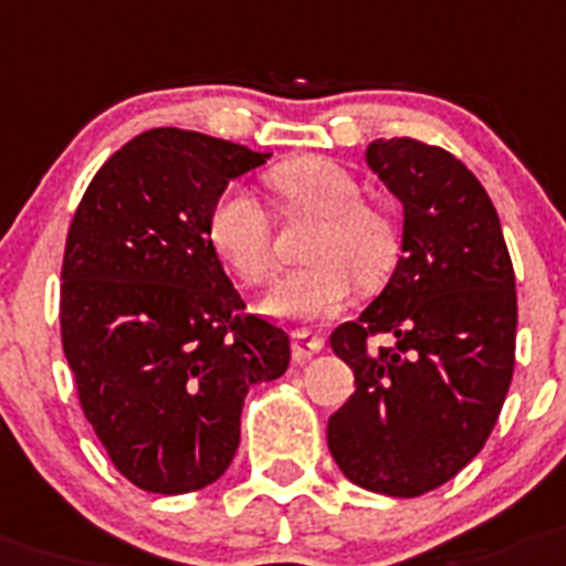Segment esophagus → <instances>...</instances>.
Listing matches in <instances>:
<instances>
[{
    "label": "esophagus",
    "mask_w": 566,
    "mask_h": 566,
    "mask_svg": "<svg viewBox=\"0 0 566 566\" xmlns=\"http://www.w3.org/2000/svg\"><path fill=\"white\" fill-rule=\"evenodd\" d=\"M322 348H325V339H322L319 334H313V331H296V334H293V359H296V363H307V359L319 354Z\"/></svg>",
    "instance_id": "34e87169"
}]
</instances>
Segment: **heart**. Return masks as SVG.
<instances>
[{
	"mask_svg": "<svg viewBox=\"0 0 566 566\" xmlns=\"http://www.w3.org/2000/svg\"><path fill=\"white\" fill-rule=\"evenodd\" d=\"M273 187L287 201L327 218L316 244V264L284 273L261 298V311L284 322H325L339 316L356 296V269L377 282L391 268L397 235L382 212L363 207L354 175L325 158H307L273 172ZM210 239L247 282H264L275 270L273 224L250 187L232 184L210 212Z\"/></svg>",
	"mask_w": 566,
	"mask_h": 566,
	"instance_id": "b5f03b06",
	"label": "heart"
}]
</instances>
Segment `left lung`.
<instances>
[{"label":"left lung","mask_w":566,"mask_h":566,"mask_svg":"<svg viewBox=\"0 0 566 566\" xmlns=\"http://www.w3.org/2000/svg\"><path fill=\"white\" fill-rule=\"evenodd\" d=\"M365 164L402 203V255L331 334L356 388L327 420V449L356 486L417 497L495 429L515 368V270L486 189L454 155L391 137L368 144ZM377 333L395 342L374 349Z\"/></svg>","instance_id":"8db88e82"}]
</instances>
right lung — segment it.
Listing matches in <instances>:
<instances>
[{
    "mask_svg": "<svg viewBox=\"0 0 566 566\" xmlns=\"http://www.w3.org/2000/svg\"><path fill=\"white\" fill-rule=\"evenodd\" d=\"M268 158L201 132L149 129L99 166L71 221L65 359L85 420L146 492L218 481L239 449L247 391L291 365L287 334L241 313L210 239L227 184Z\"/></svg>",
    "mask_w": 566,
    "mask_h": 566,
    "instance_id": "obj_1",
    "label": "right lung"
}]
</instances>
